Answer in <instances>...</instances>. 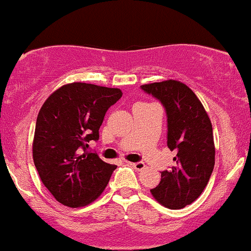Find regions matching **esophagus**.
Masks as SVG:
<instances>
[{
	"mask_svg": "<svg viewBox=\"0 0 251 251\" xmlns=\"http://www.w3.org/2000/svg\"><path fill=\"white\" fill-rule=\"evenodd\" d=\"M131 164L132 166H133V168L135 169V170H138V171H140V170H143V169H145V164H144L143 162H137V163H129Z\"/></svg>",
	"mask_w": 251,
	"mask_h": 251,
	"instance_id": "esophagus-1",
	"label": "esophagus"
}]
</instances>
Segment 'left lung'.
Segmentation results:
<instances>
[{
	"mask_svg": "<svg viewBox=\"0 0 251 251\" xmlns=\"http://www.w3.org/2000/svg\"><path fill=\"white\" fill-rule=\"evenodd\" d=\"M159 100L168 122V148L176 163L162 171L151 194L169 209H183L200 197L215 166L212 125L205 109L188 86L176 80L140 86Z\"/></svg>",
	"mask_w": 251,
	"mask_h": 251,
	"instance_id": "8db88e82",
	"label": "left lung"
}]
</instances>
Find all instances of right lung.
<instances>
[{"instance_id":"obj_1","label":"right lung","mask_w":251,"mask_h":251,"mask_svg":"<svg viewBox=\"0 0 251 251\" xmlns=\"http://www.w3.org/2000/svg\"><path fill=\"white\" fill-rule=\"evenodd\" d=\"M122 96L118 88L73 82L43 103L36 119L33 158L42 183L59 203L71 208L86 205L107 185L117 166L87 148L91 140H99L106 112Z\"/></svg>"}]
</instances>
